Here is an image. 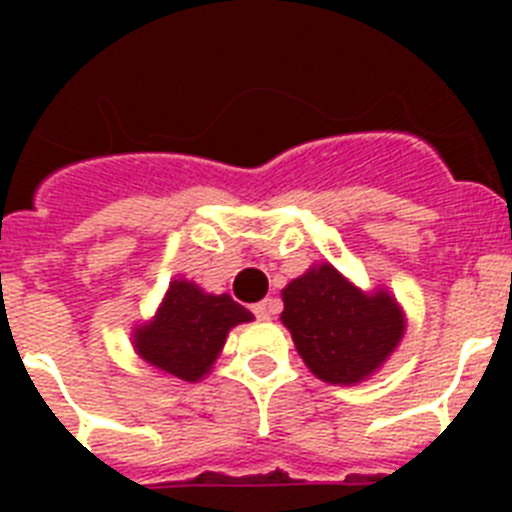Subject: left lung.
I'll use <instances>...</instances> for the list:
<instances>
[{
    "mask_svg": "<svg viewBox=\"0 0 512 512\" xmlns=\"http://www.w3.org/2000/svg\"><path fill=\"white\" fill-rule=\"evenodd\" d=\"M253 315L230 295H205L187 279H174L156 320L138 328L135 348L151 366L197 382L215 364L228 330Z\"/></svg>",
    "mask_w": 512,
    "mask_h": 512,
    "instance_id": "left-lung-1",
    "label": "left lung"
}]
</instances>
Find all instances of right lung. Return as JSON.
Wrapping results in <instances>:
<instances>
[{"instance_id": "1", "label": "right lung", "mask_w": 512, "mask_h": 512, "mask_svg": "<svg viewBox=\"0 0 512 512\" xmlns=\"http://www.w3.org/2000/svg\"><path fill=\"white\" fill-rule=\"evenodd\" d=\"M282 320L302 361L323 382L354 384L400 343L402 312L387 295H364L330 264L312 266L282 292Z\"/></svg>"}]
</instances>
